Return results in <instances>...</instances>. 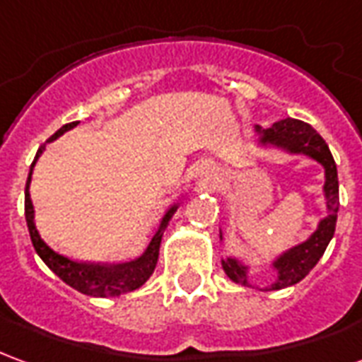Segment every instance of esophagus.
<instances>
[{
	"mask_svg": "<svg viewBox=\"0 0 362 362\" xmlns=\"http://www.w3.org/2000/svg\"><path fill=\"white\" fill-rule=\"evenodd\" d=\"M213 170H215V166H213L211 163H204V165H202V173L204 174H211Z\"/></svg>",
	"mask_w": 362,
	"mask_h": 362,
	"instance_id": "obj_1",
	"label": "esophagus"
}]
</instances>
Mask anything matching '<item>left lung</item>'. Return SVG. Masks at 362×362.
<instances>
[{
  "mask_svg": "<svg viewBox=\"0 0 362 362\" xmlns=\"http://www.w3.org/2000/svg\"><path fill=\"white\" fill-rule=\"evenodd\" d=\"M256 132L262 135V143L266 145H275L288 153H304L320 165L326 168V184H324V194H326L327 217L320 221L318 230L306 240L298 244L295 248L285 252L283 256L273 262V267L277 269V281L273 283L272 288H285L295 285L300 279H304L318 259L324 256L327 244L332 240L335 233V223H337V211H339V182H337V166L329 153L327 143L322 139V135L306 122L300 119L285 118L281 122H275L269 129L256 127ZM223 269L228 275V279L235 283L246 285L248 283V269L236 262L235 258L223 259Z\"/></svg>",
  "mask_w": 362,
  "mask_h": 362,
  "instance_id": "obj_1",
  "label": "left lung"
}]
</instances>
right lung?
Segmentation results:
<instances>
[{
	"mask_svg": "<svg viewBox=\"0 0 362 362\" xmlns=\"http://www.w3.org/2000/svg\"><path fill=\"white\" fill-rule=\"evenodd\" d=\"M77 126V122L66 124L64 127H59L56 134L52 135L48 141H54L56 137L62 134H66L67 129ZM44 145L36 153L35 160L30 165V173H28L27 188H25V219H27L28 233H30V240L35 246L36 254L42 258L46 266L50 267L52 272L58 275L59 279L66 281L69 287L81 291L83 295L89 296H119L129 291L139 288L149 279L151 273L155 272L158 259V248H160V238L165 233L168 221L176 211V205L170 207L166 215L158 225V230L155 236L151 238L147 250L143 254L141 258L134 259V262H127V264H114V266H104V264H87V262H74V259L62 256L56 250H52L48 244L44 243L38 230L35 227V209H33V202H30V194H28V184H30V174H33V166L36 165L38 157L42 155Z\"/></svg>",
	"mask_w": 362,
	"mask_h": 362,
	"instance_id": "add662e5",
	"label": "right lung"
}]
</instances>
